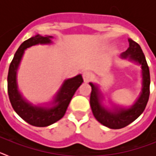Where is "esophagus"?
<instances>
[{
    "label": "esophagus",
    "instance_id": "34e87169",
    "mask_svg": "<svg viewBox=\"0 0 156 156\" xmlns=\"http://www.w3.org/2000/svg\"><path fill=\"white\" fill-rule=\"evenodd\" d=\"M83 78L84 82L88 83L90 82V81L93 79V75H92V73H90V72L85 71L83 72Z\"/></svg>",
    "mask_w": 156,
    "mask_h": 156
}]
</instances>
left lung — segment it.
Returning a JSON list of instances; mask_svg holds the SVG:
<instances>
[{
  "instance_id": "1",
  "label": "left lung",
  "mask_w": 156,
  "mask_h": 156,
  "mask_svg": "<svg viewBox=\"0 0 156 156\" xmlns=\"http://www.w3.org/2000/svg\"><path fill=\"white\" fill-rule=\"evenodd\" d=\"M129 47L127 50L122 54L123 58H129V59L137 62L141 65L143 76V88L140 98L134 105L128 109L115 110L110 112L101 106L99 99V93L98 87L90 83L91 87L90 104L94 116L99 122L111 129H120L125 127L129 123L137 119L142 113L148 101L150 94V73L148 63L140 45L129 39Z\"/></svg>"
}]
</instances>
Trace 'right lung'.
<instances>
[{"label":"right lung","mask_w":156,"mask_h":156,"mask_svg":"<svg viewBox=\"0 0 156 156\" xmlns=\"http://www.w3.org/2000/svg\"><path fill=\"white\" fill-rule=\"evenodd\" d=\"M51 37L50 36L42 37L37 34L35 37L25 41L15 54L8 70V93L12 108L16 112V113L29 124L40 127L53 124L64 116L72 98L83 82L81 75L66 80L57 94L53 102L55 105L51 108L35 107L29 104L23 98L17 89L16 71L24 51L33 45L49 44L51 43L50 38Z\"/></svg>","instance_id":"1"}]
</instances>
